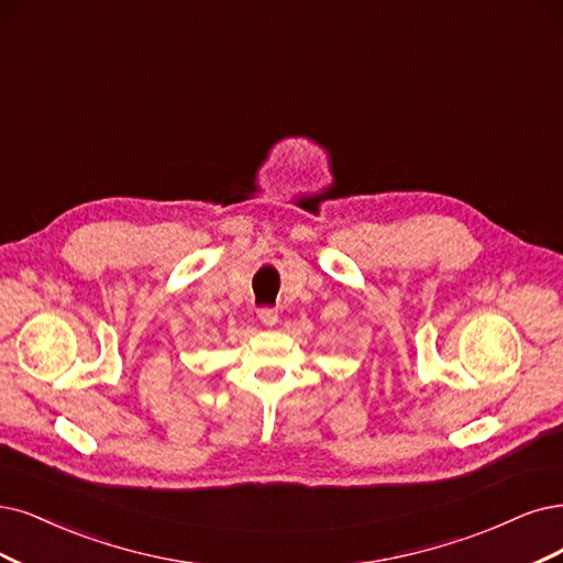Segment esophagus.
<instances>
[{
	"mask_svg": "<svg viewBox=\"0 0 563 563\" xmlns=\"http://www.w3.org/2000/svg\"><path fill=\"white\" fill-rule=\"evenodd\" d=\"M260 320L266 324V327H274L278 322V310L276 308H260Z\"/></svg>",
	"mask_w": 563,
	"mask_h": 563,
	"instance_id": "obj_1",
	"label": "esophagus"
}]
</instances>
